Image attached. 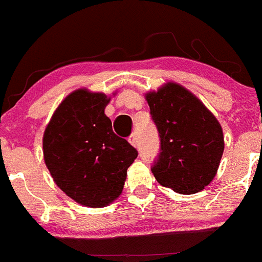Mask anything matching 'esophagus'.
<instances>
[{
    "instance_id": "1",
    "label": "esophagus",
    "mask_w": 262,
    "mask_h": 262,
    "mask_svg": "<svg viewBox=\"0 0 262 262\" xmlns=\"http://www.w3.org/2000/svg\"><path fill=\"white\" fill-rule=\"evenodd\" d=\"M128 142H130L132 146L136 147L137 146V136H136V135H135V134L131 135V136L128 137Z\"/></svg>"
}]
</instances>
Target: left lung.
Instances as JSON below:
<instances>
[{
	"mask_svg": "<svg viewBox=\"0 0 262 262\" xmlns=\"http://www.w3.org/2000/svg\"><path fill=\"white\" fill-rule=\"evenodd\" d=\"M145 97L160 137V152L151 167L155 180L182 195L204 190L215 177L224 151L215 116L176 82Z\"/></svg>",
	"mask_w": 262,
	"mask_h": 262,
	"instance_id": "left-lung-1",
	"label": "left lung"
}]
</instances>
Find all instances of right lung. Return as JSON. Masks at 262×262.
<instances>
[{
    "instance_id": "obj_1",
    "label": "right lung",
    "mask_w": 262,
    "mask_h": 262,
    "mask_svg": "<svg viewBox=\"0 0 262 262\" xmlns=\"http://www.w3.org/2000/svg\"><path fill=\"white\" fill-rule=\"evenodd\" d=\"M111 98L77 89L58 105L43 135L44 162L56 185L80 205L103 208L121 195L137 150L104 115Z\"/></svg>"
}]
</instances>
